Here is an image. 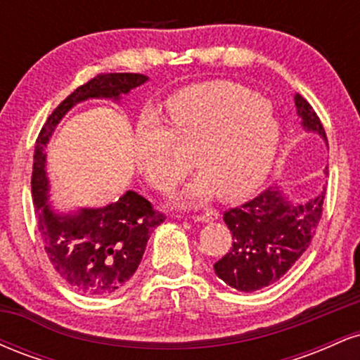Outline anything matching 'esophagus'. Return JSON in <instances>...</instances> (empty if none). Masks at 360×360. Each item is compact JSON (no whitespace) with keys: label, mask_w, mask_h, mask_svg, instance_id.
Here are the masks:
<instances>
[{"label":"esophagus","mask_w":360,"mask_h":360,"mask_svg":"<svg viewBox=\"0 0 360 360\" xmlns=\"http://www.w3.org/2000/svg\"><path fill=\"white\" fill-rule=\"evenodd\" d=\"M218 218V212L217 210H210V212H206L203 214H196V217H193L194 221H200V223H208V221H213Z\"/></svg>","instance_id":"1"}]
</instances>
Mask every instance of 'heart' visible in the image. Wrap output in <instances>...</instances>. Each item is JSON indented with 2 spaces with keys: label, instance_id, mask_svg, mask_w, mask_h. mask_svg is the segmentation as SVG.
<instances>
[{
  "label": "heart",
  "instance_id": "obj_1",
  "mask_svg": "<svg viewBox=\"0 0 360 360\" xmlns=\"http://www.w3.org/2000/svg\"><path fill=\"white\" fill-rule=\"evenodd\" d=\"M169 128L155 113L139 120L134 160L139 172L159 191H167L191 169L201 172L186 191L198 203L217 191L238 200L257 189L274 166L281 125L262 94L230 81L201 82L167 101Z\"/></svg>",
  "mask_w": 360,
  "mask_h": 360
}]
</instances>
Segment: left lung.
<instances>
[{
	"instance_id": "obj_1",
	"label": "left lung",
	"mask_w": 360,
	"mask_h": 360,
	"mask_svg": "<svg viewBox=\"0 0 360 360\" xmlns=\"http://www.w3.org/2000/svg\"><path fill=\"white\" fill-rule=\"evenodd\" d=\"M295 105L307 131L326 140L325 128L311 105L301 94ZM326 174V171H325ZM325 189L304 203L284 196L283 188H267L259 196L223 213L232 232V247L214 262V272L223 283L238 291L254 292L278 283L311 243L323 212Z\"/></svg>"
}]
</instances>
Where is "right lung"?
I'll return each mask as SVG.
<instances>
[{"label": "right lung", "instance_id": "add662e5", "mask_svg": "<svg viewBox=\"0 0 360 360\" xmlns=\"http://www.w3.org/2000/svg\"><path fill=\"white\" fill-rule=\"evenodd\" d=\"M147 79L143 74L134 72L98 74L72 91L49 115L35 142L32 198L39 232L53 269L82 295H110L122 288L137 271L152 229L160 225L166 217L135 191H127L105 208L56 213L47 203L45 147L62 117L74 105L91 98L118 101L122 94Z\"/></svg>", "mask_w": 360, "mask_h": 360}]
</instances>
